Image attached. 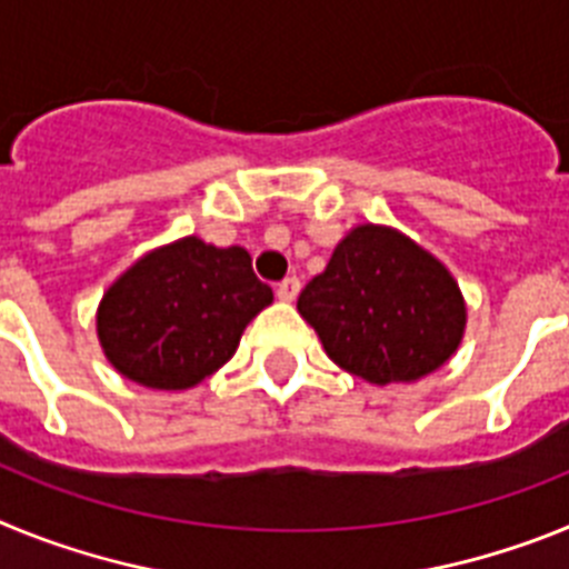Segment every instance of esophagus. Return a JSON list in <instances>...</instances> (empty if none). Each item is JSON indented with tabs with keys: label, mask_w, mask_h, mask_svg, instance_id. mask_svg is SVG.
Returning <instances> with one entry per match:
<instances>
[{
	"label": "esophagus",
	"mask_w": 569,
	"mask_h": 569,
	"mask_svg": "<svg viewBox=\"0 0 569 569\" xmlns=\"http://www.w3.org/2000/svg\"><path fill=\"white\" fill-rule=\"evenodd\" d=\"M299 290H301V281L296 279V276H290V279L279 281V288H276V296H279L281 301H296Z\"/></svg>",
	"instance_id": "obj_1"
}]
</instances>
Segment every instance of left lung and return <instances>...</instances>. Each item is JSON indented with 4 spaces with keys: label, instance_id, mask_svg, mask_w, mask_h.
<instances>
[{
    "label": "left lung",
    "instance_id": "1",
    "mask_svg": "<svg viewBox=\"0 0 569 569\" xmlns=\"http://www.w3.org/2000/svg\"><path fill=\"white\" fill-rule=\"evenodd\" d=\"M299 313L330 359L370 385L416 381L459 347L465 299L439 259L390 228L361 224L308 281Z\"/></svg>",
    "mask_w": 569,
    "mask_h": 569
}]
</instances>
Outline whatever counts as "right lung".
Masks as SVG:
<instances>
[{"mask_svg":"<svg viewBox=\"0 0 569 569\" xmlns=\"http://www.w3.org/2000/svg\"><path fill=\"white\" fill-rule=\"evenodd\" d=\"M273 301L248 250L188 236L139 259L99 305L110 365L153 390H184L216 373L248 321Z\"/></svg>","mask_w":569,"mask_h":569,"instance_id":"add662e5","label":"right lung"}]
</instances>
